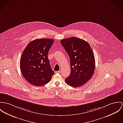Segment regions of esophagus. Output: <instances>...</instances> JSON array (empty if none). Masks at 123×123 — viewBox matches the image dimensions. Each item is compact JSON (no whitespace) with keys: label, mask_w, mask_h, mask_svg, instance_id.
I'll use <instances>...</instances> for the list:
<instances>
[{"label":"esophagus","mask_w":123,"mask_h":123,"mask_svg":"<svg viewBox=\"0 0 123 123\" xmlns=\"http://www.w3.org/2000/svg\"><path fill=\"white\" fill-rule=\"evenodd\" d=\"M60 71H57V72H55V74H59L60 73Z\"/></svg>","instance_id":"esophagus-1"}]
</instances>
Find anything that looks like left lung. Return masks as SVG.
I'll use <instances>...</instances> for the list:
<instances>
[{
  "mask_svg": "<svg viewBox=\"0 0 123 123\" xmlns=\"http://www.w3.org/2000/svg\"><path fill=\"white\" fill-rule=\"evenodd\" d=\"M61 43L70 57L71 74L65 81L76 87L85 84L95 71V58L89 43L75 37L61 40Z\"/></svg>",
  "mask_w": 123,
  "mask_h": 123,
  "instance_id": "8db88e82",
  "label": "left lung"
}]
</instances>
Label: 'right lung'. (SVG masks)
<instances>
[{"mask_svg":"<svg viewBox=\"0 0 123 123\" xmlns=\"http://www.w3.org/2000/svg\"><path fill=\"white\" fill-rule=\"evenodd\" d=\"M53 43L51 39H37L30 42L23 50L20 69L25 80L32 85H45L54 74L48 57Z\"/></svg>","mask_w":123,"mask_h":123,"instance_id":"obj_1","label":"right lung"}]
</instances>
